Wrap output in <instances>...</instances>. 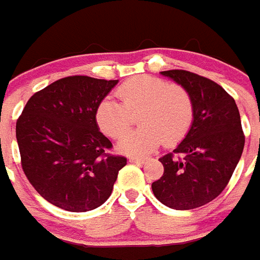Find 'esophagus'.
<instances>
[{"label": "esophagus", "mask_w": 260, "mask_h": 260, "mask_svg": "<svg viewBox=\"0 0 260 260\" xmlns=\"http://www.w3.org/2000/svg\"><path fill=\"white\" fill-rule=\"evenodd\" d=\"M144 160H146V159L140 158V156H131L129 158L131 163H144Z\"/></svg>", "instance_id": "1"}]
</instances>
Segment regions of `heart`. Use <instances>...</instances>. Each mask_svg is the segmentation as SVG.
Here are the masks:
<instances>
[{"label": "heart", "mask_w": 260, "mask_h": 260, "mask_svg": "<svg viewBox=\"0 0 260 260\" xmlns=\"http://www.w3.org/2000/svg\"><path fill=\"white\" fill-rule=\"evenodd\" d=\"M117 102L105 98L95 109V122L102 134L117 139L127 129L130 114L139 112L138 130L123 135L117 150L126 155H146L163 142H181L193 124L194 105L185 87L165 79L142 75L122 83L116 90Z\"/></svg>", "instance_id": "b5f03b06"}]
</instances>
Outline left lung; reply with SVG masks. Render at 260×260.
<instances>
[{
    "instance_id": "1",
    "label": "left lung",
    "mask_w": 260,
    "mask_h": 260,
    "mask_svg": "<svg viewBox=\"0 0 260 260\" xmlns=\"http://www.w3.org/2000/svg\"><path fill=\"white\" fill-rule=\"evenodd\" d=\"M185 87L194 105L193 124L174 153L159 159L165 173L152 183L159 201L171 209L187 210L213 201L228 185L244 148L236 102L220 85L185 70L162 71Z\"/></svg>"
}]
</instances>
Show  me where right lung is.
I'll use <instances>...</instances> for the list:
<instances>
[{"mask_svg":"<svg viewBox=\"0 0 260 260\" xmlns=\"http://www.w3.org/2000/svg\"><path fill=\"white\" fill-rule=\"evenodd\" d=\"M118 79L85 75L55 81L35 93L16 124L21 166L44 200L67 212H87L110 197L124 156L95 122L98 104Z\"/></svg>","mask_w":260,"mask_h":260,"instance_id":"obj_1","label":"right lung"}]
</instances>
